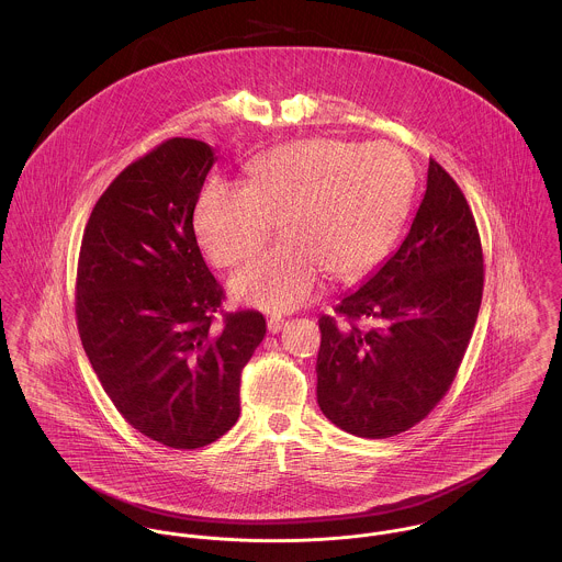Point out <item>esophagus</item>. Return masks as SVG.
<instances>
[{
    "label": "esophagus",
    "mask_w": 562,
    "mask_h": 562,
    "mask_svg": "<svg viewBox=\"0 0 562 562\" xmlns=\"http://www.w3.org/2000/svg\"><path fill=\"white\" fill-rule=\"evenodd\" d=\"M285 324H288V322L283 321V318H270V321H268V330H270V333H279V330H283Z\"/></svg>",
    "instance_id": "esophagus-1"
}]
</instances>
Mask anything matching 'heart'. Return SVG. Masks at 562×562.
<instances>
[{
    "instance_id": "obj_1",
    "label": "heart",
    "mask_w": 562,
    "mask_h": 562,
    "mask_svg": "<svg viewBox=\"0 0 562 562\" xmlns=\"http://www.w3.org/2000/svg\"><path fill=\"white\" fill-rule=\"evenodd\" d=\"M408 207V175L387 145L357 147L314 138L248 164L244 188L207 183L192 210L205 255L221 268L252 257L279 223L283 246L232 279L234 296L283 314L305 305L328 272L357 281L390 250Z\"/></svg>"
}]
</instances>
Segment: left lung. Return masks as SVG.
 Returning <instances> with one entry per match:
<instances>
[{
  "label": "left lung",
  "instance_id": "1",
  "mask_svg": "<svg viewBox=\"0 0 562 562\" xmlns=\"http://www.w3.org/2000/svg\"><path fill=\"white\" fill-rule=\"evenodd\" d=\"M484 268L474 214L446 168L401 248L322 316L318 404L341 430L385 439L422 422L450 390L481 310Z\"/></svg>",
  "mask_w": 562,
  "mask_h": 562
}]
</instances>
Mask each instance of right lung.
<instances>
[{"instance_id":"obj_1","label":"right lung","mask_w":562,"mask_h":562,"mask_svg":"<svg viewBox=\"0 0 562 562\" xmlns=\"http://www.w3.org/2000/svg\"><path fill=\"white\" fill-rule=\"evenodd\" d=\"M210 145L170 138L99 196L81 238L76 318L86 357L116 411L175 450L221 439L240 417L244 366L266 335L259 312L225 314L199 250L192 210Z\"/></svg>"}]
</instances>
